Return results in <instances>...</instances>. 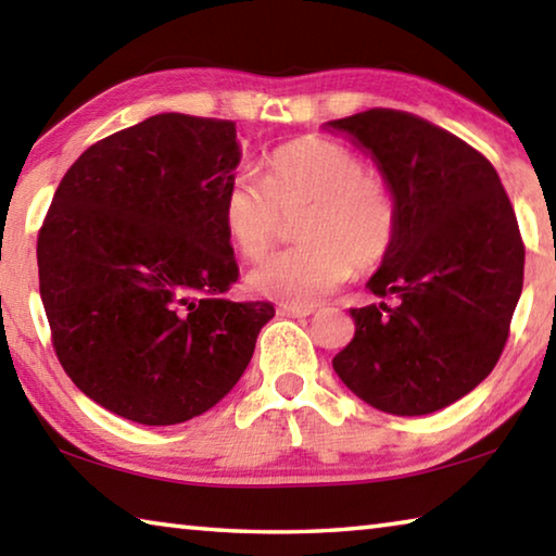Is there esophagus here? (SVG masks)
Listing matches in <instances>:
<instances>
[{
  "instance_id": "1",
  "label": "esophagus",
  "mask_w": 556,
  "mask_h": 556,
  "mask_svg": "<svg viewBox=\"0 0 556 556\" xmlns=\"http://www.w3.org/2000/svg\"><path fill=\"white\" fill-rule=\"evenodd\" d=\"M279 312L291 318H306L314 314V306H296V304H279Z\"/></svg>"
}]
</instances>
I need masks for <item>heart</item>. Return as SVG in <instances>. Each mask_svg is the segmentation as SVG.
Masks as SVG:
<instances>
[{
	"mask_svg": "<svg viewBox=\"0 0 556 556\" xmlns=\"http://www.w3.org/2000/svg\"><path fill=\"white\" fill-rule=\"evenodd\" d=\"M220 218L238 255L260 260L296 220L294 250L262 262L248 287L281 304L308 306L357 271L378 269L397 242L400 203L388 176L355 149L301 137L265 159V176H232Z\"/></svg>",
	"mask_w": 556,
	"mask_h": 556,
	"instance_id": "heart-1",
	"label": "heart"
}]
</instances>
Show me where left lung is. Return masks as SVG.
<instances>
[{
	"mask_svg": "<svg viewBox=\"0 0 556 556\" xmlns=\"http://www.w3.org/2000/svg\"><path fill=\"white\" fill-rule=\"evenodd\" d=\"M372 152L400 203V232L368 287L397 304L351 308L333 370L375 409L419 417L478 388L510 336L525 242L501 176L451 131L372 108L331 119Z\"/></svg>",
	"mask_w": 556,
	"mask_h": 556,
	"instance_id": "left-lung-1",
	"label": "left lung"
}]
</instances>
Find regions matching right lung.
Wrapping results in <instances>:
<instances>
[{
    "label": "right lung",
    "mask_w": 556,
    "mask_h": 556,
    "mask_svg": "<svg viewBox=\"0 0 556 556\" xmlns=\"http://www.w3.org/2000/svg\"><path fill=\"white\" fill-rule=\"evenodd\" d=\"M235 122L164 112L100 139L61 178L36 240L51 343L75 388L149 427L181 425L248 368L269 301L238 281L223 191Z\"/></svg>",
    "instance_id": "1"
}]
</instances>
